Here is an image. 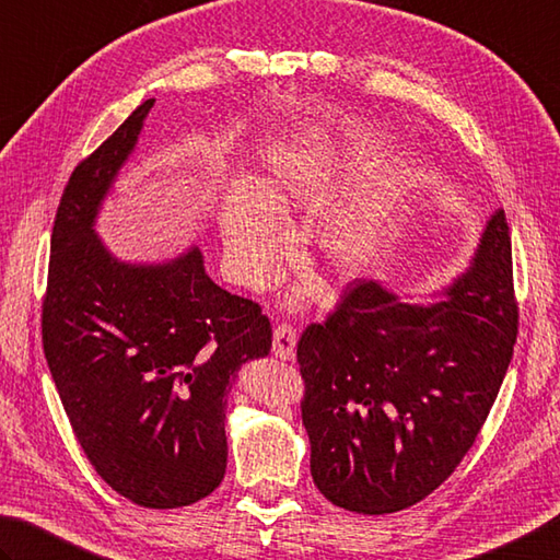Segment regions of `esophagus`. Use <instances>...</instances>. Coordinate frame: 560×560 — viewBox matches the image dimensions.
Masks as SVG:
<instances>
[{"label": "esophagus", "instance_id": "1", "mask_svg": "<svg viewBox=\"0 0 560 560\" xmlns=\"http://www.w3.org/2000/svg\"><path fill=\"white\" fill-rule=\"evenodd\" d=\"M294 351H298V331L290 324H278L272 331V353L280 361H292Z\"/></svg>", "mask_w": 560, "mask_h": 560}]
</instances>
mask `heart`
I'll list each match as a JSON object with an SVG mask.
<instances>
[{"instance_id":"heart-1","label":"heart","mask_w":560,"mask_h":560,"mask_svg":"<svg viewBox=\"0 0 560 560\" xmlns=\"http://www.w3.org/2000/svg\"><path fill=\"white\" fill-rule=\"evenodd\" d=\"M346 175L343 153L319 133H298L272 145L266 187L236 183L221 209L224 256L234 280L246 288H266L294 241L284 209L324 207ZM399 199L395 187H385L324 217L316 244L339 276H361L383 258Z\"/></svg>"}]
</instances>
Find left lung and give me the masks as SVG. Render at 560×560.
<instances>
[{"mask_svg":"<svg viewBox=\"0 0 560 560\" xmlns=\"http://www.w3.org/2000/svg\"><path fill=\"white\" fill-rule=\"evenodd\" d=\"M512 241L502 209L439 300L407 302L375 280L346 288L298 343L312 478L358 514L407 510L476 441L516 341Z\"/></svg>","mask_w":560,"mask_h":560,"instance_id":"obj_1","label":"left lung"}]
</instances>
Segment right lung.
I'll return each instance as SVG.
<instances>
[{"label":"right lung","mask_w":560,"mask_h":560,"mask_svg":"<svg viewBox=\"0 0 560 560\" xmlns=\"http://www.w3.org/2000/svg\"><path fill=\"white\" fill-rule=\"evenodd\" d=\"M155 100L72 171L50 236L44 351L100 478L149 510L187 508L226 472V395L270 353L256 302L221 290L197 246L126 262L94 231Z\"/></svg>","instance_id":"1"}]
</instances>
